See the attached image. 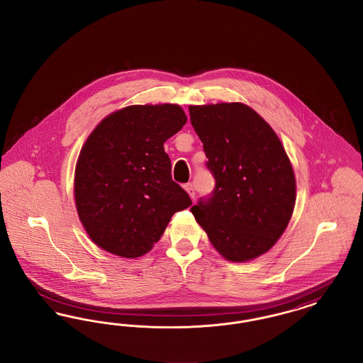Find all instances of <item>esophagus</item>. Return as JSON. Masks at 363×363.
<instances>
[{
  "label": "esophagus",
  "mask_w": 363,
  "mask_h": 363,
  "mask_svg": "<svg viewBox=\"0 0 363 363\" xmlns=\"http://www.w3.org/2000/svg\"><path fill=\"white\" fill-rule=\"evenodd\" d=\"M184 188H185V190L188 191V194H189L190 199L193 200V199H194V196H196V193H194V188H193V185H191V184H185V185H184Z\"/></svg>",
  "instance_id": "1"
}]
</instances>
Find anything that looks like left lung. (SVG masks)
I'll return each mask as SVG.
<instances>
[{"mask_svg":"<svg viewBox=\"0 0 363 363\" xmlns=\"http://www.w3.org/2000/svg\"><path fill=\"white\" fill-rule=\"evenodd\" d=\"M189 113L215 178L212 193L190 211L225 259H256L291 219V163L272 128L245 104L190 106Z\"/></svg>","mask_w":363,"mask_h":363,"instance_id":"obj_1","label":"left lung"}]
</instances>
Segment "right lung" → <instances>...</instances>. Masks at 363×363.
Wrapping results in <instances>:
<instances>
[{
    "label": "right lung",
    "instance_id": "1",
    "mask_svg": "<svg viewBox=\"0 0 363 363\" xmlns=\"http://www.w3.org/2000/svg\"><path fill=\"white\" fill-rule=\"evenodd\" d=\"M186 120L178 104L129 106L89 135L76 166L74 200L86 234L104 250L126 259L145 255L174 213L191 206L163 148Z\"/></svg>",
    "mask_w": 363,
    "mask_h": 363
}]
</instances>
